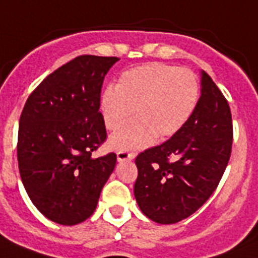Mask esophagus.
Returning a JSON list of instances; mask_svg holds the SVG:
<instances>
[{
  "mask_svg": "<svg viewBox=\"0 0 258 258\" xmlns=\"http://www.w3.org/2000/svg\"><path fill=\"white\" fill-rule=\"evenodd\" d=\"M135 158V153H131V152L126 151H119L116 153V160L118 162H124V161H131Z\"/></svg>",
  "mask_w": 258,
  "mask_h": 258,
  "instance_id": "34e87169",
  "label": "esophagus"
}]
</instances>
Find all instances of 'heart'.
I'll return each mask as SVG.
<instances>
[{
    "label": "heart",
    "mask_w": 258,
    "mask_h": 258,
    "mask_svg": "<svg viewBox=\"0 0 258 258\" xmlns=\"http://www.w3.org/2000/svg\"><path fill=\"white\" fill-rule=\"evenodd\" d=\"M200 86L188 69L148 63L127 70L116 87L104 89L100 100L106 128L115 130L136 110L139 118L114 132L109 144L115 151H139L157 139L175 135L199 102Z\"/></svg>",
    "instance_id": "obj_1"
}]
</instances>
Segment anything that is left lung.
Masks as SVG:
<instances>
[{
	"instance_id": "left-lung-1",
	"label": "left lung",
	"mask_w": 258,
	"mask_h": 258,
	"mask_svg": "<svg viewBox=\"0 0 258 258\" xmlns=\"http://www.w3.org/2000/svg\"><path fill=\"white\" fill-rule=\"evenodd\" d=\"M232 118L227 100L201 71L194 114L171 139L136 157L134 194L149 219L171 225L200 209L216 191L231 156Z\"/></svg>"
}]
</instances>
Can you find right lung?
I'll use <instances>...</instances> for the list:
<instances>
[{
    "label": "right lung",
    "mask_w": 258,
    "mask_h": 258,
    "mask_svg": "<svg viewBox=\"0 0 258 258\" xmlns=\"http://www.w3.org/2000/svg\"><path fill=\"white\" fill-rule=\"evenodd\" d=\"M116 57L79 55L48 75L27 100L19 119L18 165L40 213L55 223L86 221L97 207L116 154L95 158L106 139L100 97Z\"/></svg>",
    "instance_id": "obj_1"
}]
</instances>
